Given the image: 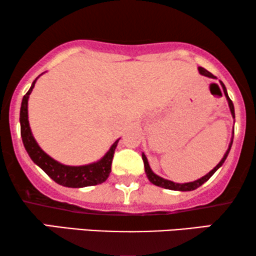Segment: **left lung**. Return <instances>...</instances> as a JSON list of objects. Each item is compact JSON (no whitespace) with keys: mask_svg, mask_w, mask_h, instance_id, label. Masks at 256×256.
<instances>
[{"mask_svg":"<svg viewBox=\"0 0 256 256\" xmlns=\"http://www.w3.org/2000/svg\"><path fill=\"white\" fill-rule=\"evenodd\" d=\"M199 72H200V74L208 76V78H216V76H213L211 72H208V70H205L204 68H199ZM220 84H222V90H224V93H225V96H226V98H227V101H228L230 113H232L233 118H236V114H234V106H233L232 100L230 99L228 94H227V90H226L225 85H224V84H222V82H220ZM232 143H233V140H232V141H230V146H228V149H227L225 156L222 157V160H220L219 164L214 168V169L210 171V172H208V174H205V176L202 177L200 180H194V182H190V183H184V184L174 183V182L168 180H164V178L157 176V174H154L152 171V169H150V166H149V164H148V160H146V155H144V154H142V160H143V163H144V170H146V177H148V180H149L150 182H152V183L154 185H157V186H160V188H168V190H174V191H192V190H196V188H197L202 186V185L204 184L205 182H208V180H210V178L212 177V174H214L216 171L218 170L219 168L222 166V163L225 162L227 155H228V152H230V146H232Z\"/></svg>","mask_w":256,"mask_h":256,"instance_id":"obj_1","label":"left lung"}]
</instances>
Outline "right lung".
Returning <instances> with one entry per match:
<instances>
[{"label": "right lung", "instance_id": "1", "mask_svg": "<svg viewBox=\"0 0 256 256\" xmlns=\"http://www.w3.org/2000/svg\"><path fill=\"white\" fill-rule=\"evenodd\" d=\"M34 82H36V80L32 82L26 96H23L20 113V136H22L23 144L26 146L30 158L38 166H40L48 177L62 186L85 188L104 183L112 171V162H113L115 148H116L118 140H116L114 144L110 146V152L96 163L82 166H68L56 162L40 148L30 130L29 120H28V99H29L31 90L34 88Z\"/></svg>", "mask_w": 256, "mask_h": 256}]
</instances>
